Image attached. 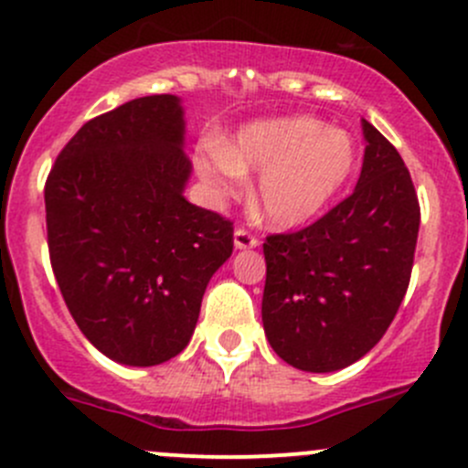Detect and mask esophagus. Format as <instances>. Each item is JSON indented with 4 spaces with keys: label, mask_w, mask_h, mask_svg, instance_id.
<instances>
[{
    "label": "esophagus",
    "mask_w": 468,
    "mask_h": 468,
    "mask_svg": "<svg viewBox=\"0 0 468 468\" xmlns=\"http://www.w3.org/2000/svg\"><path fill=\"white\" fill-rule=\"evenodd\" d=\"M233 244H235V249H239V251H242V249H256L258 247V238H253L249 230L238 229L233 233Z\"/></svg>",
    "instance_id": "esophagus-1"
}]
</instances>
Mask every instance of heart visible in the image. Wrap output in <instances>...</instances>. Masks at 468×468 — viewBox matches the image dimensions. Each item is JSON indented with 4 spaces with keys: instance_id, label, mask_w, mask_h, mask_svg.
I'll list each match as a JSON object with an SVG mask.
<instances>
[{
    "instance_id": "b5f03b06",
    "label": "heart",
    "mask_w": 468,
    "mask_h": 468,
    "mask_svg": "<svg viewBox=\"0 0 468 468\" xmlns=\"http://www.w3.org/2000/svg\"><path fill=\"white\" fill-rule=\"evenodd\" d=\"M351 135L308 115L271 117L239 126L229 143L204 140L192 155L215 201L235 199L247 174H261L256 207L273 229H296L322 215L356 169Z\"/></svg>"
}]
</instances>
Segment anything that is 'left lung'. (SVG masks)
<instances>
[{
  "mask_svg": "<svg viewBox=\"0 0 468 468\" xmlns=\"http://www.w3.org/2000/svg\"><path fill=\"white\" fill-rule=\"evenodd\" d=\"M365 160L348 199L308 229L269 235L262 325L287 365L330 374L371 351L408 292L417 192L399 151L362 120Z\"/></svg>",
  "mask_w": 468,
  "mask_h": 468,
  "instance_id": "obj_1",
  "label": "left lung"
}]
</instances>
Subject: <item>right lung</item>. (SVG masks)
<instances>
[{
	"label": "right lung",
	"instance_id": "1",
	"mask_svg": "<svg viewBox=\"0 0 468 468\" xmlns=\"http://www.w3.org/2000/svg\"><path fill=\"white\" fill-rule=\"evenodd\" d=\"M192 165L176 94H151L90 120L45 186L51 267L97 351L163 365L190 344L233 226L183 197Z\"/></svg>",
	"mask_w": 468,
	"mask_h": 468
}]
</instances>
